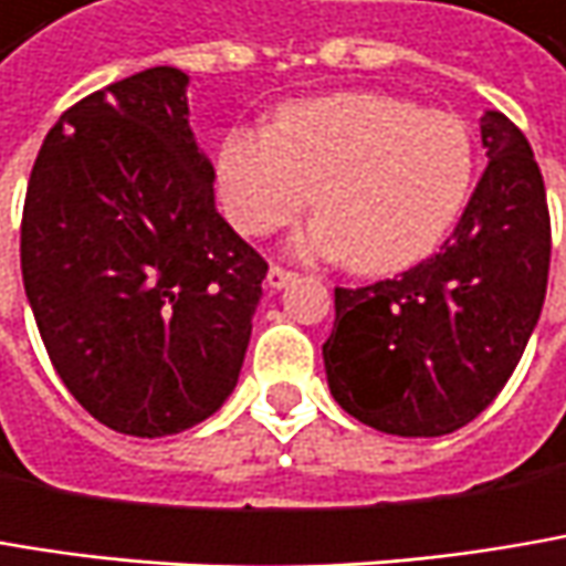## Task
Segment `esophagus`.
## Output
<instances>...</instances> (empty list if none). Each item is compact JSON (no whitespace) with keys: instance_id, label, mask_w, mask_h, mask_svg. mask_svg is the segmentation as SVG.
Masks as SVG:
<instances>
[{"instance_id":"1","label":"esophagus","mask_w":566,"mask_h":566,"mask_svg":"<svg viewBox=\"0 0 566 566\" xmlns=\"http://www.w3.org/2000/svg\"><path fill=\"white\" fill-rule=\"evenodd\" d=\"M290 283H296V273H293V270H286V266H280V263H273V266L266 270V286H270V290H283V286H290Z\"/></svg>"}]
</instances>
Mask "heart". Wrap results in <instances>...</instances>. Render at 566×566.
Returning a JSON list of instances; mask_svg holds the SVG:
<instances>
[{
  "label": "heart",
  "instance_id": "heart-1",
  "mask_svg": "<svg viewBox=\"0 0 566 566\" xmlns=\"http://www.w3.org/2000/svg\"><path fill=\"white\" fill-rule=\"evenodd\" d=\"M216 167L224 212L244 234L293 222L315 191L305 251L342 254L357 273H392L428 258L461 216L476 144L454 112L335 93L283 105L270 132H228Z\"/></svg>",
  "mask_w": 566,
  "mask_h": 566
}]
</instances>
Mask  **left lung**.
Instances as JSON below:
<instances>
[{"instance_id": "left-lung-1", "label": "left lung", "mask_w": 566, "mask_h": 566, "mask_svg": "<svg viewBox=\"0 0 566 566\" xmlns=\"http://www.w3.org/2000/svg\"><path fill=\"white\" fill-rule=\"evenodd\" d=\"M486 170L454 234L402 276L335 290L328 389L357 422L438 438L473 422L512 377L547 290L542 170L503 112L480 118Z\"/></svg>"}]
</instances>
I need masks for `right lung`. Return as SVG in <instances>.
Instances as JSON below:
<instances>
[{
    "instance_id": "obj_1",
    "label": "right lung",
    "mask_w": 566,
    "mask_h": 566,
    "mask_svg": "<svg viewBox=\"0 0 566 566\" xmlns=\"http://www.w3.org/2000/svg\"><path fill=\"white\" fill-rule=\"evenodd\" d=\"M186 83L150 66L70 105L21 212V280L54 370L93 419L138 438L231 396L266 276L216 209Z\"/></svg>"
}]
</instances>
